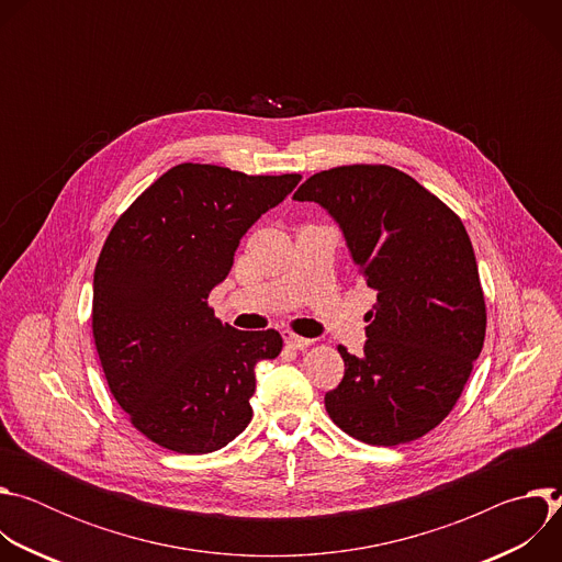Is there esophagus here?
<instances>
[{
    "label": "esophagus",
    "mask_w": 562,
    "mask_h": 562,
    "mask_svg": "<svg viewBox=\"0 0 562 562\" xmlns=\"http://www.w3.org/2000/svg\"><path fill=\"white\" fill-rule=\"evenodd\" d=\"M282 338H284V345H286V347H291V349H300V351L313 345V340H308V338H300V336H295V334H291V331H282Z\"/></svg>",
    "instance_id": "34e87169"
}]
</instances>
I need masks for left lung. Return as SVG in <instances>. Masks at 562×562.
I'll list each match as a JSON object with an SVG mask.
<instances>
[{"label": "left lung", "mask_w": 562, "mask_h": 562, "mask_svg": "<svg viewBox=\"0 0 562 562\" xmlns=\"http://www.w3.org/2000/svg\"><path fill=\"white\" fill-rule=\"evenodd\" d=\"M293 200L336 220L378 295L362 353L338 347L345 378L325 395L327 414L367 445L418 440L449 416L485 342V295L460 217L384 165L319 171Z\"/></svg>", "instance_id": "obj_1"}]
</instances>
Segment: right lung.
I'll list each match as a JSON object with an SVG mask.
<instances>
[{
    "label": "right lung",
    "mask_w": 562,
    "mask_h": 562,
    "mask_svg": "<svg viewBox=\"0 0 562 562\" xmlns=\"http://www.w3.org/2000/svg\"><path fill=\"white\" fill-rule=\"evenodd\" d=\"M302 180L178 165L115 222L93 276V338L117 405L155 445L209 453L251 423L256 364L282 336L237 331L206 304L243 235Z\"/></svg>",
    "instance_id": "1"
}]
</instances>
